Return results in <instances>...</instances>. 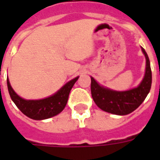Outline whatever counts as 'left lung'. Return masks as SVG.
I'll return each mask as SVG.
<instances>
[{"instance_id": "obj_1", "label": "left lung", "mask_w": 160, "mask_h": 160, "mask_svg": "<svg viewBox=\"0 0 160 160\" xmlns=\"http://www.w3.org/2000/svg\"><path fill=\"white\" fill-rule=\"evenodd\" d=\"M147 60L146 73L138 87L125 92H116L101 87L91 77V92L95 104L101 110L115 115H128L136 110L145 100L152 86V71L147 52L142 49Z\"/></svg>"}]
</instances>
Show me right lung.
<instances>
[{
  "label": "right lung",
  "instance_id": "obj_1",
  "mask_svg": "<svg viewBox=\"0 0 160 160\" xmlns=\"http://www.w3.org/2000/svg\"><path fill=\"white\" fill-rule=\"evenodd\" d=\"M79 77L70 80L69 82L62 87L56 94L49 98L39 100H26L19 95L15 93L12 90L11 85L9 83L8 78L7 79L8 88L9 95L19 108V111L23 114L27 116L28 118L34 119V120H42L47 118H52L56 115L59 114L65 108L68 99V95L72 87L76 82Z\"/></svg>",
  "mask_w": 160,
  "mask_h": 160
}]
</instances>
